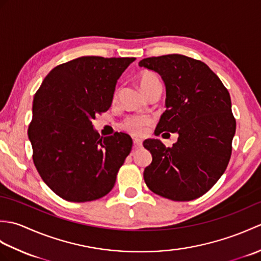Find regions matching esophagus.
<instances>
[{
    "instance_id": "esophagus-1",
    "label": "esophagus",
    "mask_w": 261,
    "mask_h": 261,
    "mask_svg": "<svg viewBox=\"0 0 261 261\" xmlns=\"http://www.w3.org/2000/svg\"><path fill=\"white\" fill-rule=\"evenodd\" d=\"M134 145L136 148L142 147V140L140 139V138H134Z\"/></svg>"
}]
</instances>
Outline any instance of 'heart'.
<instances>
[{"label":"heart","mask_w":261,"mask_h":261,"mask_svg":"<svg viewBox=\"0 0 261 261\" xmlns=\"http://www.w3.org/2000/svg\"><path fill=\"white\" fill-rule=\"evenodd\" d=\"M139 85L141 87L142 92L145 93L149 88L154 85H160V82L158 76L156 74L151 73V71H143L139 77ZM120 95V90H116L114 93V99H116ZM151 120L145 115H131L126 118L122 126L126 131L131 132L132 135H143L147 130L148 125L150 124Z\"/></svg>","instance_id":"obj_1"}]
</instances>
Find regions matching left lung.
Returning <instances> with one entry per match:
<instances>
[{"instance_id": "8db88e82", "label": "left lung", "mask_w": 261, "mask_h": 261, "mask_svg": "<svg viewBox=\"0 0 261 261\" xmlns=\"http://www.w3.org/2000/svg\"><path fill=\"white\" fill-rule=\"evenodd\" d=\"M139 66L158 73L166 86L167 109L154 134H178L171 148L158 139L143 141L152 156L143 178L160 196L192 201L210 191L228 167L237 125L230 94L206 64L184 55L149 57Z\"/></svg>"}]
</instances>
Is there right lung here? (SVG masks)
<instances>
[{"instance_id": "obj_1", "label": "right lung", "mask_w": 261, "mask_h": 261, "mask_svg": "<svg viewBox=\"0 0 261 261\" xmlns=\"http://www.w3.org/2000/svg\"><path fill=\"white\" fill-rule=\"evenodd\" d=\"M136 58L84 56L50 70L35 94L28 136L39 175L68 202L112 190L132 148L123 132L101 137L92 120L112 104L116 82Z\"/></svg>"}]
</instances>
